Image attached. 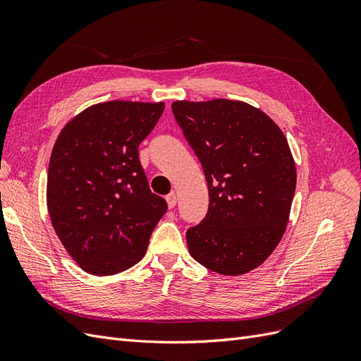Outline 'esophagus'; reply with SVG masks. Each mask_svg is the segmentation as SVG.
I'll return each mask as SVG.
<instances>
[{
	"label": "esophagus",
	"mask_w": 361,
	"mask_h": 361,
	"mask_svg": "<svg viewBox=\"0 0 361 361\" xmlns=\"http://www.w3.org/2000/svg\"><path fill=\"white\" fill-rule=\"evenodd\" d=\"M166 200H167V204H169V207L170 209H173L174 206H176V203H178V199H176V194L174 192H170L167 197H166Z\"/></svg>",
	"instance_id": "esophagus-1"
}]
</instances>
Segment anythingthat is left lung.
Segmentation results:
<instances>
[{
    "instance_id": "left-lung-1",
    "label": "left lung",
    "mask_w": 361,
    "mask_h": 361,
    "mask_svg": "<svg viewBox=\"0 0 361 361\" xmlns=\"http://www.w3.org/2000/svg\"><path fill=\"white\" fill-rule=\"evenodd\" d=\"M209 190L203 220L187 231L191 256L218 274L257 268L286 231L297 170L280 128L245 102H174Z\"/></svg>"
}]
</instances>
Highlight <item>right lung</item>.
I'll return each mask as SVG.
<instances>
[{
	"instance_id": "1",
	"label": "right lung",
	"mask_w": 361,
	"mask_h": 361,
	"mask_svg": "<svg viewBox=\"0 0 361 361\" xmlns=\"http://www.w3.org/2000/svg\"><path fill=\"white\" fill-rule=\"evenodd\" d=\"M162 111V102L97 104L71 120L54 145L47 185L51 221L89 274L113 276L138 264L167 212L138 159V146Z\"/></svg>"
}]
</instances>
